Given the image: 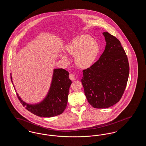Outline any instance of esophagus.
I'll return each instance as SVG.
<instances>
[{
	"instance_id": "obj_1",
	"label": "esophagus",
	"mask_w": 146,
	"mask_h": 146,
	"mask_svg": "<svg viewBox=\"0 0 146 146\" xmlns=\"http://www.w3.org/2000/svg\"><path fill=\"white\" fill-rule=\"evenodd\" d=\"M69 78H70V79L71 80H74L76 79H75V76H74V74H72V73L70 74Z\"/></svg>"
}]
</instances>
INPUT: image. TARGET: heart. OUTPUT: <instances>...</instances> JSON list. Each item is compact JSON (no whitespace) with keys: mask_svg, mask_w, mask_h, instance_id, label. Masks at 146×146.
Returning <instances> with one entry per match:
<instances>
[{"mask_svg":"<svg viewBox=\"0 0 146 146\" xmlns=\"http://www.w3.org/2000/svg\"><path fill=\"white\" fill-rule=\"evenodd\" d=\"M66 53L75 56L74 61L78 67L87 68L92 64L99 51L96 42L88 35H80L73 39L66 47ZM63 60L67 62L68 59L63 56Z\"/></svg>","mask_w":146,"mask_h":146,"instance_id":"b5f03b06","label":"heart"}]
</instances>
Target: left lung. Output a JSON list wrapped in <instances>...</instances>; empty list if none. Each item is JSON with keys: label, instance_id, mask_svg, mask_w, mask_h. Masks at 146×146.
<instances>
[{"label": "left lung", "instance_id": "8db88e82", "mask_svg": "<svg viewBox=\"0 0 146 146\" xmlns=\"http://www.w3.org/2000/svg\"><path fill=\"white\" fill-rule=\"evenodd\" d=\"M106 46L100 58L83 70L82 83L89 103L95 108H107L118 102L128 80L129 64L125 50L114 36L104 32Z\"/></svg>", "mask_w": 146, "mask_h": 146}]
</instances>
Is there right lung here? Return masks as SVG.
Wrapping results in <instances>:
<instances>
[{
	"mask_svg": "<svg viewBox=\"0 0 146 146\" xmlns=\"http://www.w3.org/2000/svg\"><path fill=\"white\" fill-rule=\"evenodd\" d=\"M11 80H12L11 76ZM71 84L68 72L62 68L55 69L49 93L40 104H27L17 94V96L20 103L28 111L40 117H52L62 114L66 109Z\"/></svg>",
	"mask_w": 146,
	"mask_h": 146,
	"instance_id": "right-lung-1",
	"label": "right lung"
}]
</instances>
